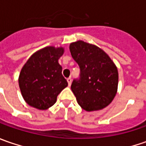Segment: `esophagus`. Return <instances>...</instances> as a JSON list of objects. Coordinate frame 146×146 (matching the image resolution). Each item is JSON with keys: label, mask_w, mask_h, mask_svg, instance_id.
Wrapping results in <instances>:
<instances>
[{"label": "esophagus", "mask_w": 146, "mask_h": 146, "mask_svg": "<svg viewBox=\"0 0 146 146\" xmlns=\"http://www.w3.org/2000/svg\"><path fill=\"white\" fill-rule=\"evenodd\" d=\"M67 82H68V84H69V85H70V84H71V82H72V79H71V78H68V79H67Z\"/></svg>", "instance_id": "esophagus-1"}]
</instances>
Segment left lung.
Masks as SVG:
<instances>
[{"label":"left lung","instance_id":"obj_1","mask_svg":"<svg viewBox=\"0 0 146 146\" xmlns=\"http://www.w3.org/2000/svg\"><path fill=\"white\" fill-rule=\"evenodd\" d=\"M70 51L80 70L70 87L77 102L87 111L103 109L117 93L116 66L102 49L82 40L71 43Z\"/></svg>","mask_w":146,"mask_h":146}]
</instances>
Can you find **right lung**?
Wrapping results in <instances>:
<instances>
[{"label": "right lung", "instance_id": "right-lung-1", "mask_svg": "<svg viewBox=\"0 0 146 146\" xmlns=\"http://www.w3.org/2000/svg\"><path fill=\"white\" fill-rule=\"evenodd\" d=\"M63 52V48L45 47L32 54L22 68L19 84L23 98L29 106L48 109L68 85L58 63Z\"/></svg>", "mask_w": 146, "mask_h": 146}]
</instances>
